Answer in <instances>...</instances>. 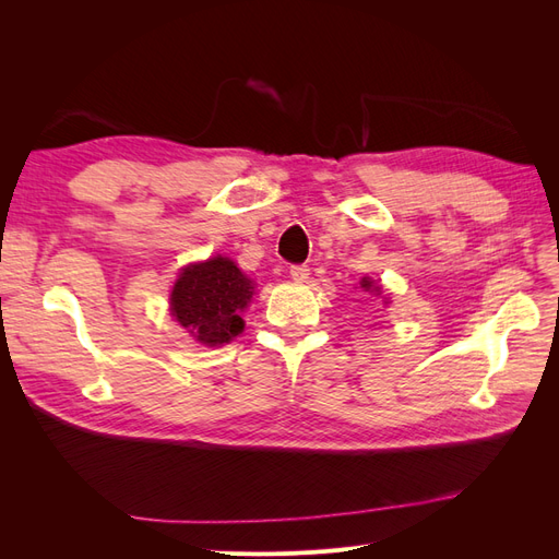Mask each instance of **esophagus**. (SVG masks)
I'll list each match as a JSON object with an SVG mask.
<instances>
[{
	"mask_svg": "<svg viewBox=\"0 0 559 559\" xmlns=\"http://www.w3.org/2000/svg\"><path fill=\"white\" fill-rule=\"evenodd\" d=\"M289 275H292V280H296V282H306V280L310 277V267H308V265H292V267H289Z\"/></svg>",
	"mask_w": 559,
	"mask_h": 559,
	"instance_id": "esophagus-1",
	"label": "esophagus"
}]
</instances>
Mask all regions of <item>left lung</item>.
I'll use <instances>...</instances> for the list:
<instances>
[{"mask_svg":"<svg viewBox=\"0 0 559 559\" xmlns=\"http://www.w3.org/2000/svg\"><path fill=\"white\" fill-rule=\"evenodd\" d=\"M361 286H364V289L368 292V289H370V280H366V277H364V280H361Z\"/></svg>","mask_w":559,"mask_h":559,"instance_id":"left-lung-1","label":"left lung"}]
</instances>
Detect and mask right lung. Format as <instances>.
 Instances as JSON below:
<instances>
[{"label": "right lung", "mask_w": 559, "mask_h": 559, "mask_svg": "<svg viewBox=\"0 0 559 559\" xmlns=\"http://www.w3.org/2000/svg\"><path fill=\"white\" fill-rule=\"evenodd\" d=\"M253 294L251 280L230 259L189 265L175 282L173 314L195 341L224 345L245 329L240 312Z\"/></svg>", "instance_id": "obj_1"}]
</instances>
